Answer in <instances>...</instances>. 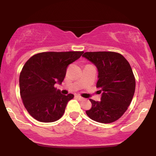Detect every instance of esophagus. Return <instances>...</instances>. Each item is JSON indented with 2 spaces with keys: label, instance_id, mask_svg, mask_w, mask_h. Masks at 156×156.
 Returning <instances> with one entry per match:
<instances>
[{
  "label": "esophagus",
  "instance_id": "obj_1",
  "mask_svg": "<svg viewBox=\"0 0 156 156\" xmlns=\"http://www.w3.org/2000/svg\"><path fill=\"white\" fill-rule=\"evenodd\" d=\"M76 97H77V98H78V99L80 100V101H83V100H84V98H82V97H80V95H77Z\"/></svg>",
  "mask_w": 156,
  "mask_h": 156
}]
</instances>
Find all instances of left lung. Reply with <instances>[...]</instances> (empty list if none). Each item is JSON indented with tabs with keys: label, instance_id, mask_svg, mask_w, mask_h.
<instances>
[{
	"label": "left lung",
	"instance_id": "1",
	"mask_svg": "<svg viewBox=\"0 0 156 156\" xmlns=\"http://www.w3.org/2000/svg\"><path fill=\"white\" fill-rule=\"evenodd\" d=\"M98 71L97 87L101 101L92 99V108L86 113L93 120L111 123L126 112L135 92L136 80L131 67L122 55L115 52H87L82 55Z\"/></svg>",
	"mask_w": 156,
	"mask_h": 156
}]
</instances>
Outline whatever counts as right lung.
Returning <instances> with one entry per match:
<instances>
[{
	"instance_id": "right-lung-1",
	"label": "right lung",
	"mask_w": 156,
	"mask_h": 156,
	"mask_svg": "<svg viewBox=\"0 0 156 156\" xmlns=\"http://www.w3.org/2000/svg\"><path fill=\"white\" fill-rule=\"evenodd\" d=\"M83 51L44 52L31 57L20 75V92L30 115L42 122H52L63 116L73 94L64 95L55 83L62 84L69 64Z\"/></svg>"
}]
</instances>
